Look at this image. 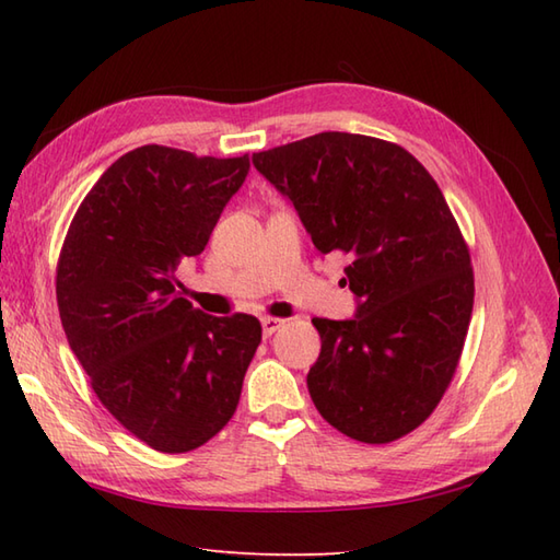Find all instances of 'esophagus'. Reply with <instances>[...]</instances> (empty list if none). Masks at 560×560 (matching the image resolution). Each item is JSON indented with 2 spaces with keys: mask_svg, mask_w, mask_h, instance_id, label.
I'll return each mask as SVG.
<instances>
[{
  "mask_svg": "<svg viewBox=\"0 0 560 560\" xmlns=\"http://www.w3.org/2000/svg\"><path fill=\"white\" fill-rule=\"evenodd\" d=\"M279 327H283L281 317H261V331H265L267 337L273 335V331H277Z\"/></svg>",
  "mask_w": 560,
  "mask_h": 560,
  "instance_id": "obj_1",
  "label": "esophagus"
}]
</instances>
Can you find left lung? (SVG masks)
Here are the masks:
<instances>
[{"instance_id":"obj_1","label":"left lung","mask_w":560,"mask_h":560,"mask_svg":"<svg viewBox=\"0 0 560 560\" xmlns=\"http://www.w3.org/2000/svg\"><path fill=\"white\" fill-rule=\"evenodd\" d=\"M319 253L343 267L353 319L315 317L307 389L323 419L371 445L419 428L459 365L474 307L469 247L438 183L385 139L319 132L253 153Z\"/></svg>"}]
</instances>
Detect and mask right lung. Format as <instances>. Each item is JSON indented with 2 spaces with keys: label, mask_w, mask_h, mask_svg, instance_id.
<instances>
[{
  "label": "right lung",
  "mask_w": 560,
  "mask_h": 560,
  "mask_svg": "<svg viewBox=\"0 0 560 560\" xmlns=\"http://www.w3.org/2000/svg\"><path fill=\"white\" fill-rule=\"evenodd\" d=\"M249 156L147 144L83 197L57 259V307L101 404L141 443L197 450L231 421L261 341L245 313L205 315L175 291L180 259L207 247Z\"/></svg>",
  "instance_id": "add662e5"
}]
</instances>
